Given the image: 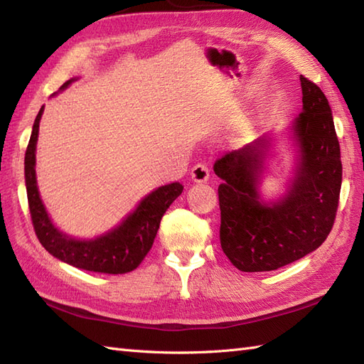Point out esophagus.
Here are the masks:
<instances>
[{
	"label": "esophagus",
	"mask_w": 364,
	"mask_h": 364,
	"mask_svg": "<svg viewBox=\"0 0 364 364\" xmlns=\"http://www.w3.org/2000/svg\"><path fill=\"white\" fill-rule=\"evenodd\" d=\"M191 176L196 183H205L210 180V168H208V166L203 164V162H198V164L192 167Z\"/></svg>",
	"instance_id": "1"
}]
</instances>
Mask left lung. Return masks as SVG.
Instances as JSON below:
<instances>
[{
	"label": "left lung",
	"instance_id": "8db88e82",
	"mask_svg": "<svg viewBox=\"0 0 364 364\" xmlns=\"http://www.w3.org/2000/svg\"><path fill=\"white\" fill-rule=\"evenodd\" d=\"M301 112L286 128L294 153L284 194L262 196L278 136L267 133L215 161L222 183L220 245L242 272H267L304 258L326 241L336 215L343 164L327 97L300 76Z\"/></svg>",
	"mask_w": 364,
	"mask_h": 364
}]
</instances>
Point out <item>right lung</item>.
<instances>
[{
	"label": "right lung",
	"mask_w": 364,
	"mask_h": 364,
	"mask_svg": "<svg viewBox=\"0 0 364 364\" xmlns=\"http://www.w3.org/2000/svg\"><path fill=\"white\" fill-rule=\"evenodd\" d=\"M76 78L68 80L60 90ZM58 95L56 94H53ZM45 106L41 107L33 125V133L25 153V183L31 219L38 241L54 258L73 267L102 274H127L141 264L150 252L162 215L183 192V184L170 183L153 189L119 225L95 237H73L59 230L51 220L41 198L36 176V149Z\"/></svg>",
	"instance_id": "1"
}]
</instances>
